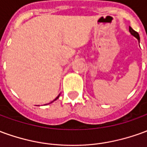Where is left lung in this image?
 Returning <instances> with one entry per match:
<instances>
[{
	"label": "left lung",
	"instance_id": "obj_1",
	"mask_svg": "<svg viewBox=\"0 0 147 147\" xmlns=\"http://www.w3.org/2000/svg\"><path fill=\"white\" fill-rule=\"evenodd\" d=\"M129 31H130V33L131 34H132L133 36H135L136 38L138 39V40H140V38H139V34H138V32H136V30H134L132 29V28H131V27H129Z\"/></svg>",
	"mask_w": 147,
	"mask_h": 147
}]
</instances>
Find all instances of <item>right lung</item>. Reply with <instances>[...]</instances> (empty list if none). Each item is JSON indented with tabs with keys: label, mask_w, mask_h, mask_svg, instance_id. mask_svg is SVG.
<instances>
[{
	"label": "right lung",
	"mask_w": 147,
	"mask_h": 147,
	"mask_svg": "<svg viewBox=\"0 0 147 147\" xmlns=\"http://www.w3.org/2000/svg\"><path fill=\"white\" fill-rule=\"evenodd\" d=\"M59 96H60V95H58V96H57V98H56V99H55V100H57V98H59ZM55 100H54V101H55Z\"/></svg>",
	"instance_id": "1"
}]
</instances>
